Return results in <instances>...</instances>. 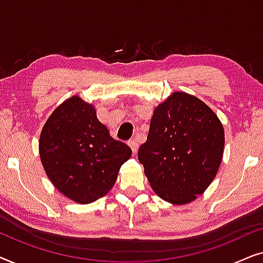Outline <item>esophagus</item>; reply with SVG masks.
<instances>
[{
	"label": "esophagus",
	"instance_id": "34e87169",
	"mask_svg": "<svg viewBox=\"0 0 263 263\" xmlns=\"http://www.w3.org/2000/svg\"><path fill=\"white\" fill-rule=\"evenodd\" d=\"M128 145L130 146V148L135 152V151L138 149V147H139V145H138V140H136L135 138H134V139H132V140H129Z\"/></svg>",
	"mask_w": 263,
	"mask_h": 263
}]
</instances>
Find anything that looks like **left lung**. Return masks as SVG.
I'll return each instance as SVG.
<instances>
[{
	"label": "left lung",
	"mask_w": 263,
	"mask_h": 263,
	"mask_svg": "<svg viewBox=\"0 0 263 263\" xmlns=\"http://www.w3.org/2000/svg\"><path fill=\"white\" fill-rule=\"evenodd\" d=\"M224 143L217 115L196 97L176 92L154 110L138 158L154 192L167 202L184 204L214 179Z\"/></svg>",
	"instance_id": "obj_1"
}]
</instances>
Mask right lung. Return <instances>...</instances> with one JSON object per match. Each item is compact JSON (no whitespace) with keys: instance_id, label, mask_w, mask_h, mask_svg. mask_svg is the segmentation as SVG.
I'll use <instances>...</instances> for the list:
<instances>
[{"instance_id":"right-lung-1","label":"right lung","mask_w":263,"mask_h":263,"mask_svg":"<svg viewBox=\"0 0 263 263\" xmlns=\"http://www.w3.org/2000/svg\"><path fill=\"white\" fill-rule=\"evenodd\" d=\"M39 154L50 181L63 195L91 203L112 188L132 149L111 138L91 104L74 96L46 121Z\"/></svg>"}]
</instances>
